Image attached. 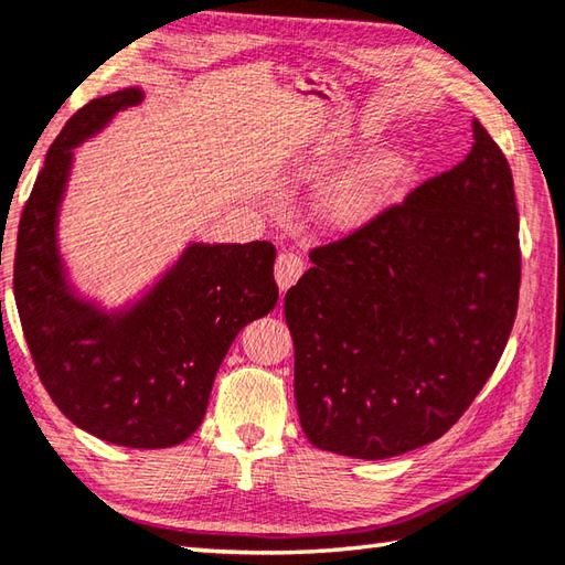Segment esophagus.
I'll return each mask as SVG.
<instances>
[{
	"instance_id": "esophagus-1",
	"label": "esophagus",
	"mask_w": 565,
	"mask_h": 565,
	"mask_svg": "<svg viewBox=\"0 0 565 565\" xmlns=\"http://www.w3.org/2000/svg\"><path fill=\"white\" fill-rule=\"evenodd\" d=\"M303 271H306V262H303L301 254L281 252L279 257H276L274 279H276V284H279L281 291H286L289 286H294L298 279H301Z\"/></svg>"
}]
</instances>
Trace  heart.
Returning a JSON list of instances; mask_svg holds the SVG:
<instances>
[{
  "label": "heart",
  "mask_w": 565,
  "mask_h": 565,
  "mask_svg": "<svg viewBox=\"0 0 565 565\" xmlns=\"http://www.w3.org/2000/svg\"><path fill=\"white\" fill-rule=\"evenodd\" d=\"M402 171L404 159L399 153H384L380 159H372L355 173L328 188L318 203L320 217L333 230H348L364 223L382 207Z\"/></svg>",
  "instance_id": "obj_1"
}]
</instances>
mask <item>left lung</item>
Masks as SVG:
<instances>
[{"instance_id": "left-lung-1", "label": "left lung", "mask_w": 565, "mask_h": 565, "mask_svg": "<svg viewBox=\"0 0 565 565\" xmlns=\"http://www.w3.org/2000/svg\"><path fill=\"white\" fill-rule=\"evenodd\" d=\"M311 259L284 301L306 438L382 460L444 436L494 372L519 303L514 181L490 131L472 119L466 159Z\"/></svg>"}]
</instances>
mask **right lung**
Returning <instances> with one entry per match:
<instances>
[{
    "label": "right lung",
    "mask_w": 565,
    "mask_h": 565,
    "mask_svg": "<svg viewBox=\"0 0 565 565\" xmlns=\"http://www.w3.org/2000/svg\"><path fill=\"white\" fill-rule=\"evenodd\" d=\"M139 99V90L90 99L51 143L19 220L14 298L39 380L75 426L115 446L171 448L201 426L232 340L276 306V249L271 242L191 245L121 318L68 294L55 213L71 149Z\"/></svg>",
    "instance_id": "right-lung-1"
}]
</instances>
